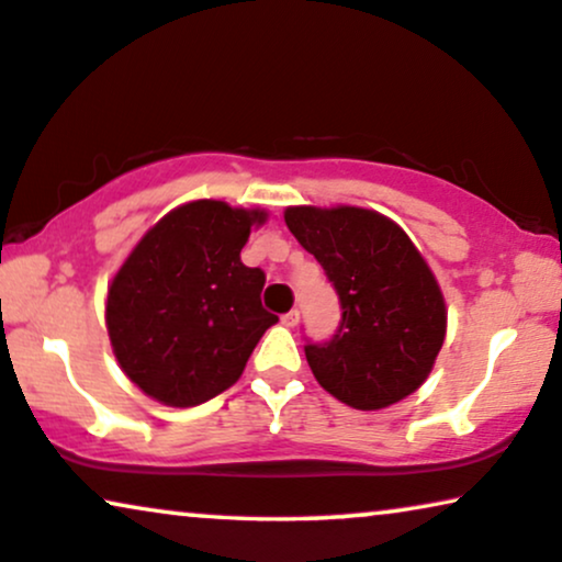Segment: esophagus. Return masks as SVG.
Masks as SVG:
<instances>
[{
	"label": "esophagus",
	"mask_w": 562,
	"mask_h": 562,
	"mask_svg": "<svg viewBox=\"0 0 562 562\" xmlns=\"http://www.w3.org/2000/svg\"><path fill=\"white\" fill-rule=\"evenodd\" d=\"M297 321H301V311H297V308L288 311L285 316H282V324H285V326H297Z\"/></svg>",
	"instance_id": "esophagus-1"
}]
</instances>
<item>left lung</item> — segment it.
I'll return each instance as SVG.
<instances>
[{
    "label": "left lung",
    "instance_id": "obj_1",
    "mask_svg": "<svg viewBox=\"0 0 562 562\" xmlns=\"http://www.w3.org/2000/svg\"><path fill=\"white\" fill-rule=\"evenodd\" d=\"M285 223L324 267L341 305L339 328L305 344L313 375L359 411L398 403L429 378L447 331L431 269L385 215L362 207H288Z\"/></svg>",
    "mask_w": 562,
    "mask_h": 562
}]
</instances>
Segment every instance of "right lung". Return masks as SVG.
<instances>
[{
	"label": "right lung",
	"instance_id": "obj_1",
	"mask_svg": "<svg viewBox=\"0 0 562 562\" xmlns=\"http://www.w3.org/2000/svg\"><path fill=\"white\" fill-rule=\"evenodd\" d=\"M261 211L194 200L140 238L108 293V334L120 368L167 406H198L241 378L261 334L265 272L241 249Z\"/></svg>",
	"mask_w": 562,
	"mask_h": 562
}]
</instances>
